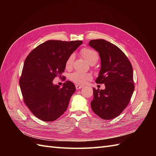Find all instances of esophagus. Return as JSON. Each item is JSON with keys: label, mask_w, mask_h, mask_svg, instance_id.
Masks as SVG:
<instances>
[{"label": "esophagus", "mask_w": 156, "mask_h": 156, "mask_svg": "<svg viewBox=\"0 0 156 156\" xmlns=\"http://www.w3.org/2000/svg\"><path fill=\"white\" fill-rule=\"evenodd\" d=\"M83 87L81 86V85H80V84H76V85H75V88H76L77 90L81 89V88H82Z\"/></svg>", "instance_id": "esophagus-1"}]
</instances>
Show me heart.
<instances>
[{
  "label": "heart",
  "mask_w": 156,
  "mask_h": 156,
  "mask_svg": "<svg viewBox=\"0 0 156 156\" xmlns=\"http://www.w3.org/2000/svg\"><path fill=\"white\" fill-rule=\"evenodd\" d=\"M81 56L87 62L91 65L95 64L99 60V55L96 51L90 48H84L80 51ZM75 58L74 54L69 56L65 64L66 69H71L73 67V64ZM69 79L71 81L77 84H84L92 79V75L88 73H82L75 72L70 75Z\"/></svg>",
  "instance_id": "obj_1"
}]
</instances>
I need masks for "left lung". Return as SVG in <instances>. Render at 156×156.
Segmentation results:
<instances>
[{"label":"left lung","mask_w":156,"mask_h":156,"mask_svg":"<svg viewBox=\"0 0 156 156\" xmlns=\"http://www.w3.org/2000/svg\"><path fill=\"white\" fill-rule=\"evenodd\" d=\"M89 45L101 58V69L96 82L105 88H93L92 109L101 119L110 120L119 116L129 104L134 91L133 68L120 49L105 40H92Z\"/></svg>","instance_id":"8db88e82"}]
</instances>
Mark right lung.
I'll return each instance as SVG.
<instances>
[{
    "mask_svg": "<svg viewBox=\"0 0 156 156\" xmlns=\"http://www.w3.org/2000/svg\"><path fill=\"white\" fill-rule=\"evenodd\" d=\"M82 41L48 40L27 56L20 79L23 101L32 113L45 122L56 120L66 111L75 87L66 81L60 88L53 79L61 77L67 58Z\"/></svg>",
    "mask_w": 156,
    "mask_h": 156,
    "instance_id": "right-lung-1",
    "label": "right lung"
}]
</instances>
